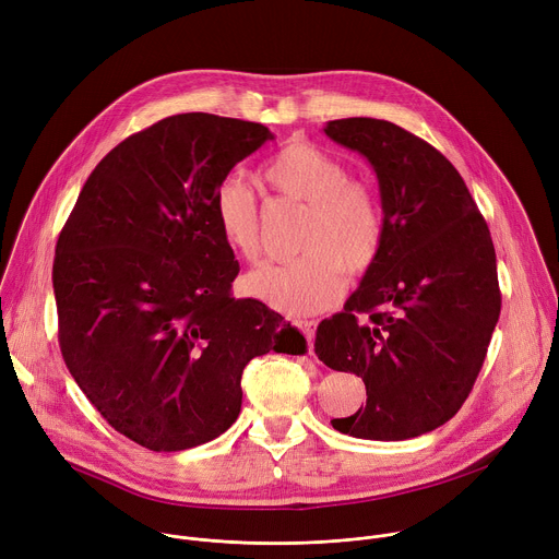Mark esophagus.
Returning a JSON list of instances; mask_svg holds the SVG:
<instances>
[{
  "mask_svg": "<svg viewBox=\"0 0 559 559\" xmlns=\"http://www.w3.org/2000/svg\"><path fill=\"white\" fill-rule=\"evenodd\" d=\"M302 334H305V338H307V343H309V349H313V336H316V321H296L294 323Z\"/></svg>",
  "mask_w": 559,
  "mask_h": 559,
  "instance_id": "34e87169",
  "label": "esophagus"
}]
</instances>
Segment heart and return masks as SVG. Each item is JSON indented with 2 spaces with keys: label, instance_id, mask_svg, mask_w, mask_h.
Segmentation results:
<instances>
[{
  "label": "heart",
  "instance_id": "heart-1",
  "mask_svg": "<svg viewBox=\"0 0 559 559\" xmlns=\"http://www.w3.org/2000/svg\"><path fill=\"white\" fill-rule=\"evenodd\" d=\"M341 158L307 141L281 147L263 168V179L281 194L309 203L300 250L287 263H267L246 276V289L285 316H309L334 305L349 274L367 272L384 243L378 194L347 179ZM212 216L223 241L246 261L261 252L259 201L236 175L218 181Z\"/></svg>",
  "mask_w": 559,
  "mask_h": 559
}]
</instances>
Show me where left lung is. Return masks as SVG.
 <instances>
[{
    "instance_id": "obj_1",
    "label": "left lung",
    "mask_w": 559,
    "mask_h": 559,
    "mask_svg": "<svg viewBox=\"0 0 559 559\" xmlns=\"http://www.w3.org/2000/svg\"><path fill=\"white\" fill-rule=\"evenodd\" d=\"M323 130L371 164L384 214L376 263L316 330V356L367 386V405L332 427L418 438L457 414L483 369L502 305L491 234L460 173L420 136L369 117Z\"/></svg>"
}]
</instances>
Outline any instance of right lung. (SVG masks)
I'll return each instance as SVG.
<instances>
[{
    "label": "right lung",
    "mask_w": 559,
    "mask_h": 559,
    "mask_svg": "<svg viewBox=\"0 0 559 559\" xmlns=\"http://www.w3.org/2000/svg\"><path fill=\"white\" fill-rule=\"evenodd\" d=\"M274 134L188 112L112 147L59 234L52 287L68 371L119 433L183 451L241 414L246 365L305 354V336L254 298H234L231 248L212 216L221 179Z\"/></svg>",
    "instance_id": "1"
}]
</instances>
